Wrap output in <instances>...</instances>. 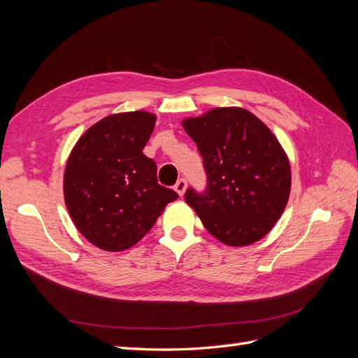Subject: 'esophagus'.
<instances>
[{
    "instance_id": "obj_1",
    "label": "esophagus",
    "mask_w": 358,
    "mask_h": 358,
    "mask_svg": "<svg viewBox=\"0 0 358 358\" xmlns=\"http://www.w3.org/2000/svg\"><path fill=\"white\" fill-rule=\"evenodd\" d=\"M185 189H187V180L185 179H179L176 182V185H175V191L182 197L183 194H185Z\"/></svg>"
}]
</instances>
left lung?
Masks as SVG:
<instances>
[{
	"mask_svg": "<svg viewBox=\"0 0 358 358\" xmlns=\"http://www.w3.org/2000/svg\"><path fill=\"white\" fill-rule=\"evenodd\" d=\"M208 173V189L185 200L215 239L248 246L273 229L291 191V167L270 128L242 107H215L182 121Z\"/></svg>",
	"mask_w": 358,
	"mask_h": 358,
	"instance_id": "8db88e82",
	"label": "left lung"
}]
</instances>
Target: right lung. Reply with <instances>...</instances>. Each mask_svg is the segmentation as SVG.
Masks as SVG:
<instances>
[{
  "mask_svg": "<svg viewBox=\"0 0 358 358\" xmlns=\"http://www.w3.org/2000/svg\"><path fill=\"white\" fill-rule=\"evenodd\" d=\"M157 116L113 113L76 142L64 171V200L86 241L109 252L131 248L179 196L161 187L154 159L143 148Z\"/></svg>",
  "mask_w": 358,
  "mask_h": 358,
  "instance_id": "add662e5",
  "label": "right lung"
}]
</instances>
